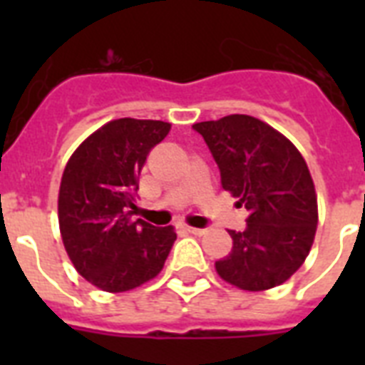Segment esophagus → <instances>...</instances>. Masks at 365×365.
Wrapping results in <instances>:
<instances>
[{"label":"esophagus","instance_id":"obj_1","mask_svg":"<svg viewBox=\"0 0 365 365\" xmlns=\"http://www.w3.org/2000/svg\"><path fill=\"white\" fill-rule=\"evenodd\" d=\"M185 231H189L191 235H205L206 229H199V227H191V225H185Z\"/></svg>","mask_w":365,"mask_h":365}]
</instances>
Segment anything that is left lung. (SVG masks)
<instances>
[{
  "mask_svg": "<svg viewBox=\"0 0 365 365\" xmlns=\"http://www.w3.org/2000/svg\"><path fill=\"white\" fill-rule=\"evenodd\" d=\"M193 128L220 166L222 187L250 214L244 231H229L233 250L216 261V272L246 292L280 286L305 263L317 235V191L303 155L250 115L235 113Z\"/></svg>",
  "mask_w": 365,
  "mask_h": 365,
  "instance_id": "left-lung-1",
  "label": "left lung"
}]
</instances>
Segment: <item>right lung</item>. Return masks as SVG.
I'll return each instance as SVG.
<instances>
[{
  "instance_id": "obj_1",
  "label": "right lung",
  "mask_w": 365,
  "mask_h": 365,
  "mask_svg": "<svg viewBox=\"0 0 365 365\" xmlns=\"http://www.w3.org/2000/svg\"><path fill=\"white\" fill-rule=\"evenodd\" d=\"M170 123L123 117L93 132L68 160L58 191L62 242L76 271L119 294L163 271L176 240L172 225L132 220L138 176Z\"/></svg>"
}]
</instances>
